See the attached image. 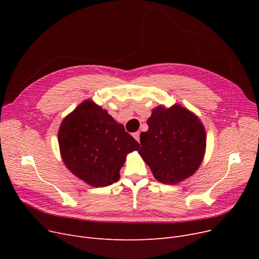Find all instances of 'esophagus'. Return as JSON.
I'll return each instance as SVG.
<instances>
[{"instance_id":"obj_1","label":"esophagus","mask_w":259,"mask_h":259,"mask_svg":"<svg viewBox=\"0 0 259 259\" xmlns=\"http://www.w3.org/2000/svg\"><path fill=\"white\" fill-rule=\"evenodd\" d=\"M140 134H141V132H139V131H138V132H134V133H133V138H134L135 140H137L138 142L140 141Z\"/></svg>"}]
</instances>
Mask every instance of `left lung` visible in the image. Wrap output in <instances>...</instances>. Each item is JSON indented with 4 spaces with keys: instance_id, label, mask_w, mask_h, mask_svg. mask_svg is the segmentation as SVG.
Wrapping results in <instances>:
<instances>
[{
    "instance_id": "obj_1",
    "label": "left lung",
    "mask_w": 259,
    "mask_h": 259,
    "mask_svg": "<svg viewBox=\"0 0 259 259\" xmlns=\"http://www.w3.org/2000/svg\"><path fill=\"white\" fill-rule=\"evenodd\" d=\"M141 134L139 153L154 178L173 185L191 176L200 166L206 149L201 121L186 108L174 105L155 108Z\"/></svg>"
}]
</instances>
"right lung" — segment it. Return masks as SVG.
Listing matches in <instances>:
<instances>
[{"label":"right lung","instance_id":"right-lung-1","mask_svg":"<svg viewBox=\"0 0 259 259\" xmlns=\"http://www.w3.org/2000/svg\"><path fill=\"white\" fill-rule=\"evenodd\" d=\"M59 145L68 169L98 188L116 183L126 155L140 149L124 126L91 101L83 102L64 118Z\"/></svg>","mask_w":259,"mask_h":259}]
</instances>
